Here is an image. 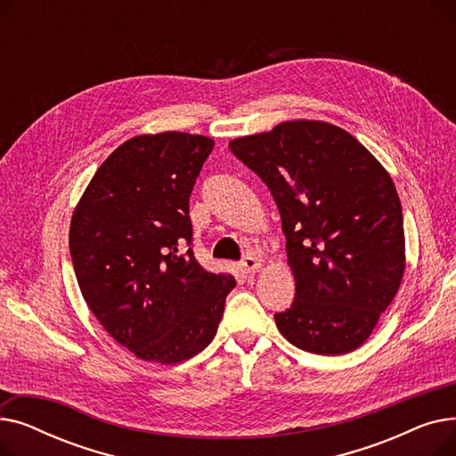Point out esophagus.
I'll return each mask as SVG.
<instances>
[{
    "label": "esophagus",
    "instance_id": "34e87169",
    "mask_svg": "<svg viewBox=\"0 0 456 456\" xmlns=\"http://www.w3.org/2000/svg\"><path fill=\"white\" fill-rule=\"evenodd\" d=\"M260 266H262V260L256 258V256H251V255H249V256H246V258L242 260V268H244L248 273L260 270Z\"/></svg>",
    "mask_w": 456,
    "mask_h": 456
}]
</instances>
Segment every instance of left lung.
I'll return each instance as SVG.
<instances>
[{"instance_id":"obj_1","label":"left lung","mask_w":456,"mask_h":456,"mask_svg":"<svg viewBox=\"0 0 456 456\" xmlns=\"http://www.w3.org/2000/svg\"><path fill=\"white\" fill-rule=\"evenodd\" d=\"M231 151L277 203L296 299L275 314L296 347L344 354L373 332L404 273L395 184L361 142L320 119H290L238 136Z\"/></svg>"}]
</instances>
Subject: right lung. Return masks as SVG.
Segmentation results:
<instances>
[{"instance_id": "1", "label": "right lung", "mask_w": 456, "mask_h": 456, "mask_svg": "<svg viewBox=\"0 0 456 456\" xmlns=\"http://www.w3.org/2000/svg\"><path fill=\"white\" fill-rule=\"evenodd\" d=\"M214 148L201 134H138L98 167L69 222V253L88 308L136 358L179 364L216 337L229 273L191 248L188 200Z\"/></svg>"}]
</instances>
